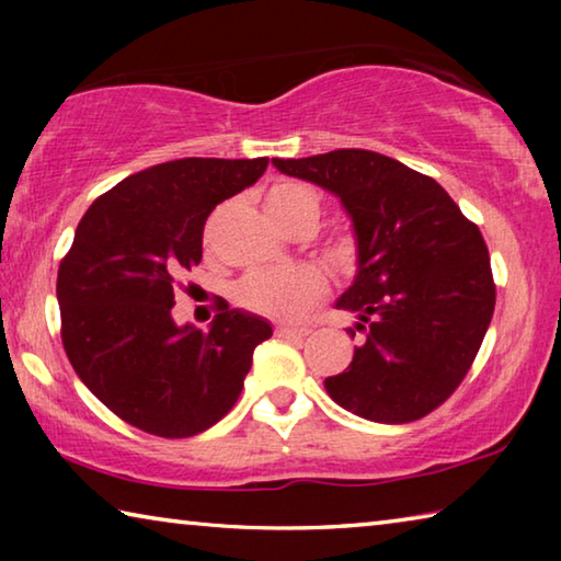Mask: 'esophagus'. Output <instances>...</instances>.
Returning <instances> with one entry per match:
<instances>
[{"mask_svg":"<svg viewBox=\"0 0 561 561\" xmlns=\"http://www.w3.org/2000/svg\"><path fill=\"white\" fill-rule=\"evenodd\" d=\"M311 334L309 327H277V336L287 341H304Z\"/></svg>","mask_w":561,"mask_h":561,"instance_id":"34e87169","label":"esophagus"}]
</instances>
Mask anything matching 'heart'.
Returning <instances> with one entry per match:
<instances>
[{"instance_id": "1", "label": "heart", "mask_w": 561, "mask_h": 561, "mask_svg": "<svg viewBox=\"0 0 561 561\" xmlns=\"http://www.w3.org/2000/svg\"><path fill=\"white\" fill-rule=\"evenodd\" d=\"M264 205H267L272 220L287 232L297 225H317L319 193L299 180H284V183L270 187ZM207 240H213V225L207 227ZM341 254H346V247ZM324 291L327 284L319 270L309 267V264H294V267L247 274L237 284L234 297L237 304L252 314L277 321H297L324 297Z\"/></svg>"}]
</instances>
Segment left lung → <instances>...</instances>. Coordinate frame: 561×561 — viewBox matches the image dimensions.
I'll use <instances>...</instances> for the list:
<instances>
[{"label": "left lung", "instance_id": "left-lung-1", "mask_svg": "<svg viewBox=\"0 0 561 561\" xmlns=\"http://www.w3.org/2000/svg\"><path fill=\"white\" fill-rule=\"evenodd\" d=\"M344 205L356 237V277L336 309L364 344L324 381L334 401L374 423H411L460 386L495 311L488 244L433 178L360 148L272 158Z\"/></svg>", "mask_w": 561, "mask_h": 561}]
</instances>
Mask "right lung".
<instances>
[{"label":"right lung","mask_w":561,"mask_h":561,"mask_svg":"<svg viewBox=\"0 0 561 561\" xmlns=\"http://www.w3.org/2000/svg\"><path fill=\"white\" fill-rule=\"evenodd\" d=\"M270 158H180L103 193L76 227L56 299L76 376L123 421L190 438L230 413L267 319L222 311L207 331L173 321L175 279L203 260L205 220L257 183Z\"/></svg>","instance_id":"right-lung-1"}]
</instances>
